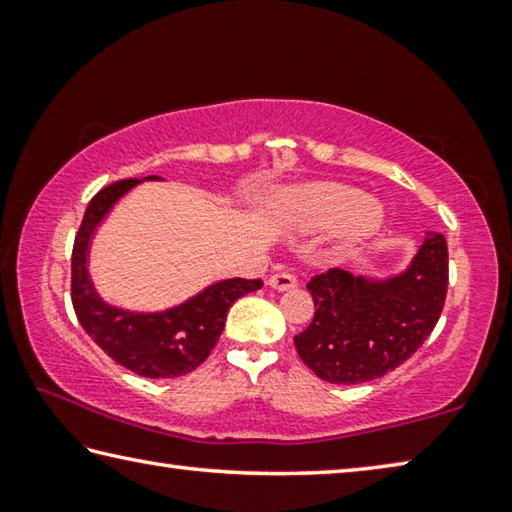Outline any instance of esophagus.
I'll return each mask as SVG.
<instances>
[{"label": "esophagus", "mask_w": 512, "mask_h": 512, "mask_svg": "<svg viewBox=\"0 0 512 512\" xmlns=\"http://www.w3.org/2000/svg\"><path fill=\"white\" fill-rule=\"evenodd\" d=\"M268 287L271 289H277V291H289V289H296L298 287V280L296 275L293 273H273L271 277H268Z\"/></svg>", "instance_id": "esophagus-1"}]
</instances>
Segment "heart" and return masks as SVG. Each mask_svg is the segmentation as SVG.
Masks as SVG:
<instances>
[{
	"label": "heart",
	"mask_w": 512,
	"mask_h": 512,
	"mask_svg": "<svg viewBox=\"0 0 512 512\" xmlns=\"http://www.w3.org/2000/svg\"><path fill=\"white\" fill-rule=\"evenodd\" d=\"M273 214L300 230L334 225V253L345 255L379 230L384 210L357 189L339 183H307L277 192Z\"/></svg>",
	"instance_id": "b5f03b06"
}]
</instances>
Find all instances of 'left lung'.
I'll return each instance as SVG.
<instances>
[{
	"label": "left lung",
	"mask_w": 512,
	"mask_h": 512,
	"mask_svg": "<svg viewBox=\"0 0 512 512\" xmlns=\"http://www.w3.org/2000/svg\"><path fill=\"white\" fill-rule=\"evenodd\" d=\"M316 314L293 343L329 384H363L411 357L436 327L447 296V241L427 232L418 255L386 280L343 268L311 277Z\"/></svg>",
	"instance_id": "1"
}]
</instances>
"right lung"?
Returning a JSON list of instances; mask_svg holds the SVG:
<instances>
[{
    "instance_id": "add662e5",
    "label": "right lung",
    "mask_w": 512,
    "mask_h": 512,
    "mask_svg": "<svg viewBox=\"0 0 512 512\" xmlns=\"http://www.w3.org/2000/svg\"><path fill=\"white\" fill-rule=\"evenodd\" d=\"M144 180L162 178L119 180L90 201L72 250V305L90 339L119 366L151 379L183 377L210 357L228 309L246 293L262 289V280L228 277L164 311H131L103 300L88 271L92 237L119 198Z\"/></svg>"
}]
</instances>
